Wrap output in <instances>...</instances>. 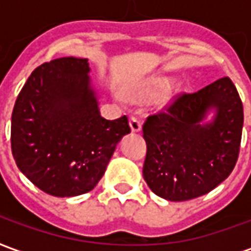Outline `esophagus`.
<instances>
[{
  "label": "esophagus",
  "mask_w": 251,
  "mask_h": 251,
  "mask_svg": "<svg viewBox=\"0 0 251 251\" xmlns=\"http://www.w3.org/2000/svg\"><path fill=\"white\" fill-rule=\"evenodd\" d=\"M130 127L133 131H140L141 130V126H142V122L140 121L138 117H130Z\"/></svg>",
  "instance_id": "1"
}]
</instances>
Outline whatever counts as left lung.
Listing matches in <instances>:
<instances>
[{"mask_svg": "<svg viewBox=\"0 0 251 251\" xmlns=\"http://www.w3.org/2000/svg\"><path fill=\"white\" fill-rule=\"evenodd\" d=\"M215 108L211 124L201 126ZM243 106L228 76L196 93L175 95L142 126L147 142L144 179L154 194L184 201L208 194L228 177L239 154Z\"/></svg>", "mask_w": 251, "mask_h": 251, "instance_id": "left-lung-1", "label": "left lung"}]
</instances>
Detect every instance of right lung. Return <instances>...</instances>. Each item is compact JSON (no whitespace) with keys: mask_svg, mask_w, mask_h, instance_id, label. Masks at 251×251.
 Here are the masks:
<instances>
[{"mask_svg":"<svg viewBox=\"0 0 251 251\" xmlns=\"http://www.w3.org/2000/svg\"><path fill=\"white\" fill-rule=\"evenodd\" d=\"M87 59L43 63L21 88L12 113L14 161L46 194L70 198L98 184L117 144L130 133L127 117L104 120L90 86Z\"/></svg>","mask_w":251,"mask_h":251,"instance_id":"right-lung-1","label":"right lung"}]
</instances>
